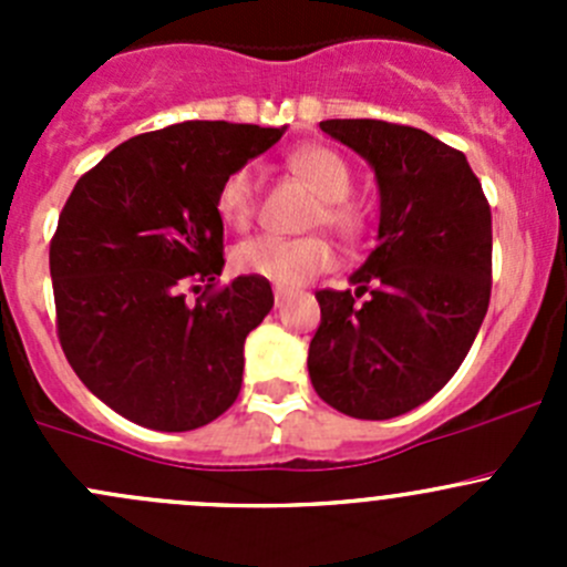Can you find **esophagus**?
I'll use <instances>...</instances> for the list:
<instances>
[{
	"label": "esophagus",
	"mask_w": 567,
	"mask_h": 567,
	"mask_svg": "<svg viewBox=\"0 0 567 567\" xmlns=\"http://www.w3.org/2000/svg\"><path fill=\"white\" fill-rule=\"evenodd\" d=\"M288 296H290L288 288H274V301H277V307H282Z\"/></svg>",
	"instance_id": "1"
}]
</instances>
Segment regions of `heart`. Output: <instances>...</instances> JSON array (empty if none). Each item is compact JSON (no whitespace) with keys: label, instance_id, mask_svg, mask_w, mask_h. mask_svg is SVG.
<instances>
[{"label":"heart","instance_id":"1","mask_svg":"<svg viewBox=\"0 0 567 567\" xmlns=\"http://www.w3.org/2000/svg\"><path fill=\"white\" fill-rule=\"evenodd\" d=\"M290 167L323 199V210H318V225L331 227L340 236H357L359 216L346 203L353 188L348 164L329 147L310 145L290 156ZM257 188H260V175H257L255 164L236 167L221 181L219 192H216V210L227 227L233 230L249 227L257 210ZM233 266L249 277L268 279L282 288H296V285L316 279L318 274L331 271L337 266V251L323 236H255L233 249Z\"/></svg>","mask_w":567,"mask_h":567}]
</instances>
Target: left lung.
<instances>
[{"mask_svg": "<svg viewBox=\"0 0 567 567\" xmlns=\"http://www.w3.org/2000/svg\"><path fill=\"white\" fill-rule=\"evenodd\" d=\"M320 131L373 167L379 247L351 290H318L310 381L357 420H392L442 390L491 299V208L466 156L420 128L323 120ZM364 298V302H359Z\"/></svg>", "mask_w": 567, "mask_h": 567, "instance_id": "obj_1", "label": "left lung"}]
</instances>
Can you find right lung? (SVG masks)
Masks as SVG:
<instances>
[{"instance_id": "add662e5", "label": "right lung", "mask_w": 567, "mask_h": 567, "mask_svg": "<svg viewBox=\"0 0 567 567\" xmlns=\"http://www.w3.org/2000/svg\"><path fill=\"white\" fill-rule=\"evenodd\" d=\"M282 134L186 120L123 142L73 186L49 249L56 334L82 384L125 420L181 433L236 403L271 285L236 277L197 305L183 285L214 288L225 268L216 192Z\"/></svg>"}]
</instances>
